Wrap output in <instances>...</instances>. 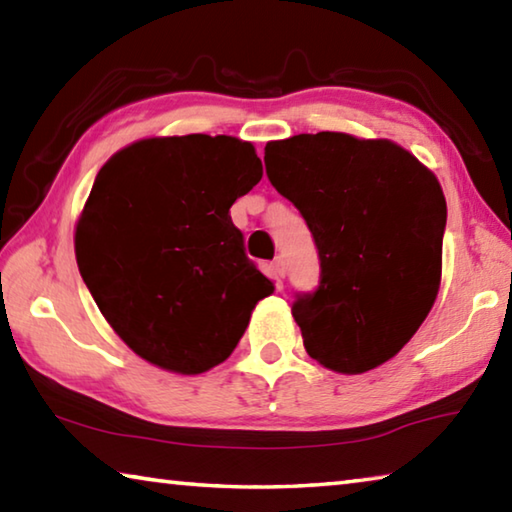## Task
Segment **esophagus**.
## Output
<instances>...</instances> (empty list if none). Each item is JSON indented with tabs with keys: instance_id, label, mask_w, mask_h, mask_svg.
<instances>
[{
	"instance_id": "1",
	"label": "esophagus",
	"mask_w": 512,
	"mask_h": 512,
	"mask_svg": "<svg viewBox=\"0 0 512 512\" xmlns=\"http://www.w3.org/2000/svg\"><path fill=\"white\" fill-rule=\"evenodd\" d=\"M271 268H273L275 277H284V273H287V268H284V259H282V257H277L275 262L271 264Z\"/></svg>"
}]
</instances>
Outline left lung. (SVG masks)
Masks as SVG:
<instances>
[{"label":"left lung","mask_w":512,"mask_h":512,"mask_svg":"<svg viewBox=\"0 0 512 512\" xmlns=\"http://www.w3.org/2000/svg\"><path fill=\"white\" fill-rule=\"evenodd\" d=\"M264 162L320 259L316 291L296 293L291 307L305 350L345 375L377 368L411 341L438 296L440 183L402 146L329 131L268 142Z\"/></svg>","instance_id":"obj_1"}]
</instances>
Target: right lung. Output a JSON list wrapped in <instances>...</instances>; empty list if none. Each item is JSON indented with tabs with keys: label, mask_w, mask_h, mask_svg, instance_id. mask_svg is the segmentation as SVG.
<instances>
[{
	"label": "right lung",
	"mask_w": 512,
	"mask_h": 512,
	"mask_svg": "<svg viewBox=\"0 0 512 512\" xmlns=\"http://www.w3.org/2000/svg\"><path fill=\"white\" fill-rule=\"evenodd\" d=\"M259 180L253 144L228 135L153 137L101 167L76 225V262L142 359L183 375L219 366L273 293L230 219Z\"/></svg>",
	"instance_id": "add662e5"
}]
</instances>
